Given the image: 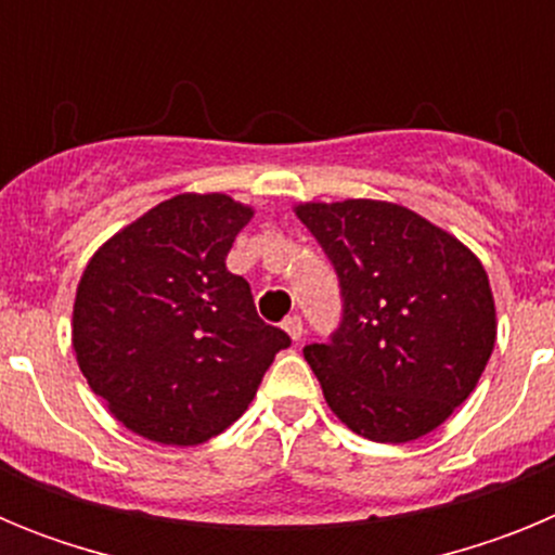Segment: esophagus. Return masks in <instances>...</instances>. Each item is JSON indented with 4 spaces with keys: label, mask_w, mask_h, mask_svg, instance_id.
Returning <instances> with one entry per match:
<instances>
[{
    "label": "esophagus",
    "mask_w": 555,
    "mask_h": 555,
    "mask_svg": "<svg viewBox=\"0 0 555 555\" xmlns=\"http://www.w3.org/2000/svg\"><path fill=\"white\" fill-rule=\"evenodd\" d=\"M283 331H286L288 336H292V341H300L302 333H306V331H302V320H300V317H297V313L283 320Z\"/></svg>",
    "instance_id": "34e87169"
}]
</instances>
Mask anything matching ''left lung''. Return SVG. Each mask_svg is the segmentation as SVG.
I'll return each instance as SVG.
<instances>
[{"label": "left lung", "instance_id": "1", "mask_svg": "<svg viewBox=\"0 0 555 555\" xmlns=\"http://www.w3.org/2000/svg\"><path fill=\"white\" fill-rule=\"evenodd\" d=\"M331 258L341 322L302 350L333 414L372 442L430 434L469 397L494 347V300L459 238L377 199L297 208Z\"/></svg>", "mask_w": 555, "mask_h": 555}]
</instances>
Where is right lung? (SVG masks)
Returning a JSON list of instances; mask_svg holds the SVG:
<instances>
[{"mask_svg": "<svg viewBox=\"0 0 555 555\" xmlns=\"http://www.w3.org/2000/svg\"><path fill=\"white\" fill-rule=\"evenodd\" d=\"M253 208L178 194L127 224L77 286V364L111 414L150 442H208L253 403L292 338L258 317L224 258Z\"/></svg>", "mask_w": 555, "mask_h": 555, "instance_id": "right-lung-1", "label": "right lung"}]
</instances>
